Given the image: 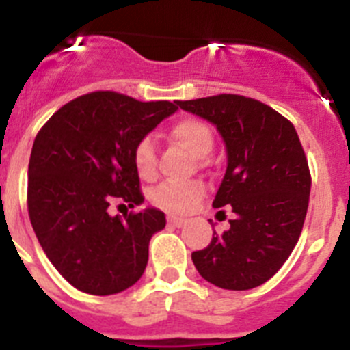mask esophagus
<instances>
[{"label":"esophagus","mask_w":350,"mask_h":350,"mask_svg":"<svg viewBox=\"0 0 350 350\" xmlns=\"http://www.w3.org/2000/svg\"><path fill=\"white\" fill-rule=\"evenodd\" d=\"M168 222L173 226H177V228H182L187 221L184 217H178V215H168Z\"/></svg>","instance_id":"1"}]
</instances>
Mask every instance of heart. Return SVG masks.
I'll list each match as a JSON object with an SVG mask.
<instances>
[{
    "label": "heart",
    "mask_w": 350,
    "mask_h": 350,
    "mask_svg": "<svg viewBox=\"0 0 350 350\" xmlns=\"http://www.w3.org/2000/svg\"><path fill=\"white\" fill-rule=\"evenodd\" d=\"M170 137L185 147L194 157H205L213 148V131L206 122L196 117H184L173 122ZM133 163L138 175L152 177L156 170V152L148 137L140 138L133 148ZM205 187L202 182H166L152 193V202L170 212H187L202 200Z\"/></svg>",
    "instance_id": "heart-1"
}]
</instances>
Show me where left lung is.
<instances>
[{
    "label": "left lung",
    "mask_w": 350,
    "mask_h": 350,
    "mask_svg": "<svg viewBox=\"0 0 350 350\" xmlns=\"http://www.w3.org/2000/svg\"><path fill=\"white\" fill-rule=\"evenodd\" d=\"M175 105L217 126L228 168L213 206L237 215L230 230L213 231L212 242L193 252L194 267L222 289L261 286L287 261L307 215L312 178L298 133L271 107L240 94Z\"/></svg>",
    "instance_id": "8db88e82"
}]
</instances>
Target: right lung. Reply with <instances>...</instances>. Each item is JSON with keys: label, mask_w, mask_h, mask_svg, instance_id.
Masks as SVG:
<instances>
[{"label": "right lung", "mask_w": 350, "mask_h": 350, "mask_svg": "<svg viewBox=\"0 0 350 350\" xmlns=\"http://www.w3.org/2000/svg\"><path fill=\"white\" fill-rule=\"evenodd\" d=\"M175 110L170 101L94 91L61 107L36 135L27 168L31 226L55 270L82 293L116 295L144 275L165 213L145 208L122 219L108 206L144 202L133 148Z\"/></svg>", "instance_id": "1"}]
</instances>
